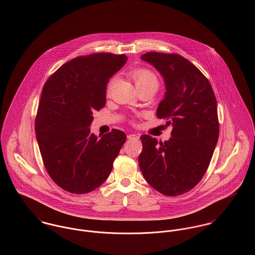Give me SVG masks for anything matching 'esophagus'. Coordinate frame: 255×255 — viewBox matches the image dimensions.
Masks as SVG:
<instances>
[{
    "label": "esophagus",
    "instance_id": "34e87169",
    "mask_svg": "<svg viewBox=\"0 0 255 255\" xmlns=\"http://www.w3.org/2000/svg\"><path fill=\"white\" fill-rule=\"evenodd\" d=\"M127 138L129 139V140H133V139H139L140 138V136L139 135H136V134H129L128 136H127Z\"/></svg>",
    "mask_w": 255,
    "mask_h": 255
}]
</instances>
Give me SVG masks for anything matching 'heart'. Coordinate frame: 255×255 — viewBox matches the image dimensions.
<instances>
[{
	"mask_svg": "<svg viewBox=\"0 0 255 255\" xmlns=\"http://www.w3.org/2000/svg\"><path fill=\"white\" fill-rule=\"evenodd\" d=\"M131 76H132L133 80L135 81L137 87L141 85H147V84L157 85V83H158L156 76L151 71H149L147 69H137L132 72Z\"/></svg>",
	"mask_w": 255,
	"mask_h": 255,
	"instance_id": "obj_1",
	"label": "heart"
}]
</instances>
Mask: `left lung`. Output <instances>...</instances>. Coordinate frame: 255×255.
I'll return each mask as SVG.
<instances>
[{"label": "left lung", "mask_w": 255, "mask_h": 255, "mask_svg": "<svg viewBox=\"0 0 255 255\" xmlns=\"http://www.w3.org/2000/svg\"><path fill=\"white\" fill-rule=\"evenodd\" d=\"M141 59L164 80L156 115L170 119L173 130L164 142L141 136L139 165L153 189L169 197L183 195L201 180L212 158L219 137L216 98L207 78L185 57L150 52Z\"/></svg>", "instance_id": "8db88e82"}]
</instances>
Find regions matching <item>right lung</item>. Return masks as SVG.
Wrapping results in <instances>:
<instances>
[{"label":"right lung","instance_id":"right-lung-1","mask_svg":"<svg viewBox=\"0 0 255 255\" xmlns=\"http://www.w3.org/2000/svg\"><path fill=\"white\" fill-rule=\"evenodd\" d=\"M126 61L125 55L110 53L76 57L44 85L36 138L49 175L69 193L87 194L100 187L126 141V134L117 129L101 138L90 130L93 113L106 105L110 78Z\"/></svg>","mask_w":255,"mask_h":255}]
</instances>
